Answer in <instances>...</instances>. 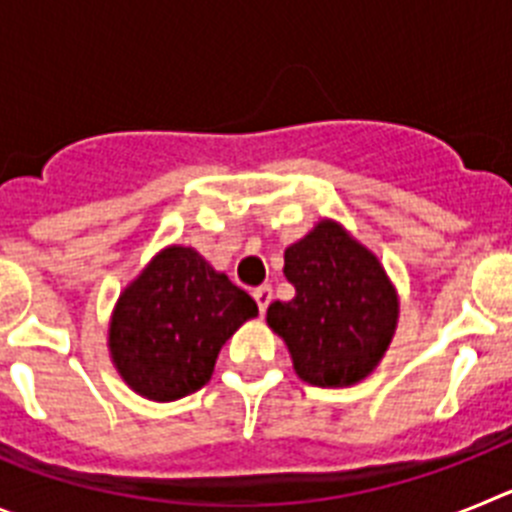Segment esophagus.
I'll return each mask as SVG.
<instances>
[{
    "label": "esophagus",
    "instance_id": "1",
    "mask_svg": "<svg viewBox=\"0 0 512 512\" xmlns=\"http://www.w3.org/2000/svg\"><path fill=\"white\" fill-rule=\"evenodd\" d=\"M253 300H256L259 310L264 312L266 307H269V302H271V287H269V284H261V287L253 289Z\"/></svg>",
    "mask_w": 512,
    "mask_h": 512
}]
</instances>
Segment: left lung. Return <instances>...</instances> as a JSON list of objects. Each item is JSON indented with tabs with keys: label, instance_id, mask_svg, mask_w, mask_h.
Listing matches in <instances>:
<instances>
[{
	"label": "left lung",
	"instance_id": "1",
	"mask_svg": "<svg viewBox=\"0 0 512 512\" xmlns=\"http://www.w3.org/2000/svg\"><path fill=\"white\" fill-rule=\"evenodd\" d=\"M295 287L271 302L266 323L284 338L297 377L315 387H348L374 372L397 328V292L369 248L333 220H320L284 251Z\"/></svg>",
	"mask_w": 512,
	"mask_h": 512
}]
</instances>
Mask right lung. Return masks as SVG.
<instances>
[{
  "instance_id": "1",
  "label": "right lung",
  "mask_w": 512,
  "mask_h": 512,
  "mask_svg": "<svg viewBox=\"0 0 512 512\" xmlns=\"http://www.w3.org/2000/svg\"><path fill=\"white\" fill-rule=\"evenodd\" d=\"M259 307L194 248L153 256L117 300L110 354L130 390L171 402L205 387L223 343Z\"/></svg>"
}]
</instances>
